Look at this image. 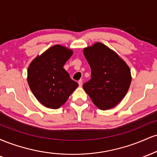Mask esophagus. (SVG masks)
Instances as JSON below:
<instances>
[{
	"mask_svg": "<svg viewBox=\"0 0 157 157\" xmlns=\"http://www.w3.org/2000/svg\"><path fill=\"white\" fill-rule=\"evenodd\" d=\"M78 84H79V86H82V80H80L78 81Z\"/></svg>",
	"mask_w": 157,
	"mask_h": 157,
	"instance_id": "34e87169",
	"label": "esophagus"
}]
</instances>
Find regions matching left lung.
<instances>
[{"mask_svg":"<svg viewBox=\"0 0 157 157\" xmlns=\"http://www.w3.org/2000/svg\"><path fill=\"white\" fill-rule=\"evenodd\" d=\"M91 69V79L82 85L93 103L101 110L112 109L125 96L131 82L125 61L101 43L84 48Z\"/></svg>","mask_w":157,"mask_h":157,"instance_id":"obj_1","label":"left lung"}]
</instances>
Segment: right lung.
<instances>
[{
  "label": "right lung",
  "mask_w": 157,
  "mask_h": 157,
  "mask_svg": "<svg viewBox=\"0 0 157 157\" xmlns=\"http://www.w3.org/2000/svg\"><path fill=\"white\" fill-rule=\"evenodd\" d=\"M72 51L56 45L31 63L28 83L37 100L46 107L57 109L64 104L78 83L63 68Z\"/></svg>",
  "instance_id": "add662e5"
}]
</instances>
